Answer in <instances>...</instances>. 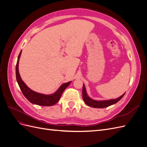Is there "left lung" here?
I'll list each match as a JSON object with an SVG mask.
<instances>
[{
	"mask_svg": "<svg viewBox=\"0 0 147 147\" xmlns=\"http://www.w3.org/2000/svg\"><path fill=\"white\" fill-rule=\"evenodd\" d=\"M124 94H125V93H124ZM124 94H123L121 96H120L117 99H111L108 100H95L91 99L90 97L87 95L86 88L84 85V84L83 86L82 96H83V99L84 102V103H85L87 105L94 108H105V107H107L110 105L116 104L117 102H118L124 96Z\"/></svg>",
	"mask_w": 147,
	"mask_h": 147,
	"instance_id": "1",
	"label": "left lung"
}]
</instances>
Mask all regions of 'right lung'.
Returning a JSON list of instances; mask_svg holds the SVG:
<instances>
[{"label": "right lung", "instance_id": "obj_1", "mask_svg": "<svg viewBox=\"0 0 147 147\" xmlns=\"http://www.w3.org/2000/svg\"><path fill=\"white\" fill-rule=\"evenodd\" d=\"M21 54V51L18 56V61L16 65V77L17 82L18 83L20 90L22 91V92H23V95L30 102L34 104L42 106H51L56 104L60 99L63 92L65 90V88L69 85L71 82L63 84L54 94L50 95L40 94V93H38L31 90L30 89L29 87H28L27 85L24 83V82L22 80L19 73L18 64Z\"/></svg>", "mask_w": 147, "mask_h": 147}]
</instances>
